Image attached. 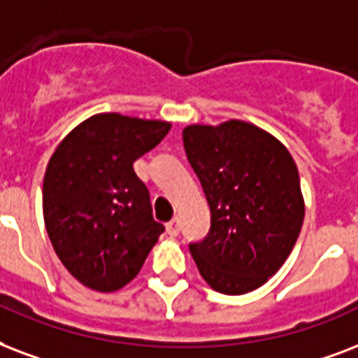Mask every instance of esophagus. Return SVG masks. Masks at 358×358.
Instances as JSON below:
<instances>
[{
    "instance_id": "obj_1",
    "label": "esophagus",
    "mask_w": 358,
    "mask_h": 358,
    "mask_svg": "<svg viewBox=\"0 0 358 358\" xmlns=\"http://www.w3.org/2000/svg\"><path fill=\"white\" fill-rule=\"evenodd\" d=\"M166 231H168V235L170 237H177L179 235V231H181V226H179V220L177 218H173L168 226H166Z\"/></svg>"
}]
</instances>
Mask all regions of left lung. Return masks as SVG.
<instances>
[{
  "mask_svg": "<svg viewBox=\"0 0 358 358\" xmlns=\"http://www.w3.org/2000/svg\"><path fill=\"white\" fill-rule=\"evenodd\" d=\"M187 159L210 209V229L190 254L207 284L245 295L278 271L297 243L304 198L292 153L267 130L229 119L182 130Z\"/></svg>",
  "mask_w": 358,
  "mask_h": 358,
  "instance_id": "left-lung-1",
  "label": "left lung"
}]
</instances>
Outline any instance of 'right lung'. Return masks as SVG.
Instances as JSON below:
<instances>
[{"mask_svg":"<svg viewBox=\"0 0 358 358\" xmlns=\"http://www.w3.org/2000/svg\"><path fill=\"white\" fill-rule=\"evenodd\" d=\"M170 129L159 119L96 113L74 127L50 157L44 226L61 263L85 287L121 289L164 231L132 164Z\"/></svg>","mask_w":358,"mask_h":358,"instance_id":"right-lung-1","label":"right lung"}]
</instances>
